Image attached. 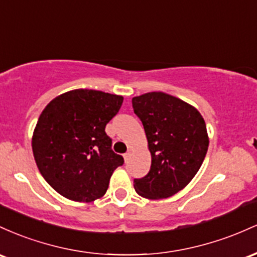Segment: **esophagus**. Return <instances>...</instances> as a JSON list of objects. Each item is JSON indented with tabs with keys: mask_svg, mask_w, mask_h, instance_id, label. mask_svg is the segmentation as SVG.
Segmentation results:
<instances>
[{
	"mask_svg": "<svg viewBox=\"0 0 257 257\" xmlns=\"http://www.w3.org/2000/svg\"><path fill=\"white\" fill-rule=\"evenodd\" d=\"M131 153H132L131 149H128V151L126 152L125 154H123V158H125V161H127V160L130 159V157H131Z\"/></svg>",
	"mask_w": 257,
	"mask_h": 257,
	"instance_id": "obj_1",
	"label": "esophagus"
}]
</instances>
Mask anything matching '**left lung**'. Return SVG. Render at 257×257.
I'll return each mask as SVG.
<instances>
[{
    "label": "left lung",
    "mask_w": 257,
    "mask_h": 257,
    "mask_svg": "<svg viewBox=\"0 0 257 257\" xmlns=\"http://www.w3.org/2000/svg\"><path fill=\"white\" fill-rule=\"evenodd\" d=\"M152 154L151 170L134 181L147 199L169 198L182 191L203 164L209 147L206 125L194 106L164 92L132 98Z\"/></svg>",
    "instance_id": "left-lung-1"
}]
</instances>
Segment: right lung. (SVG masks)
Returning a JSON list of instances; mask_svg holds the SVG:
<instances>
[{
  "instance_id": "right-lung-1",
  "label": "right lung",
  "mask_w": 257,
  "mask_h": 257,
  "mask_svg": "<svg viewBox=\"0 0 257 257\" xmlns=\"http://www.w3.org/2000/svg\"><path fill=\"white\" fill-rule=\"evenodd\" d=\"M122 96L73 90L56 97L40 115L33 135L36 165L63 197L90 201L103 197L123 158L111 149L105 126L119 113Z\"/></svg>"
}]
</instances>
